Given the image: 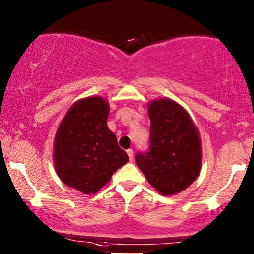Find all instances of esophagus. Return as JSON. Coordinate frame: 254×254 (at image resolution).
<instances>
[{"label":"esophagus","instance_id":"esophagus-1","mask_svg":"<svg viewBox=\"0 0 254 254\" xmlns=\"http://www.w3.org/2000/svg\"><path fill=\"white\" fill-rule=\"evenodd\" d=\"M127 155H129V158H130V161H134V150H132V148H129V150L127 151Z\"/></svg>","mask_w":254,"mask_h":254}]
</instances>
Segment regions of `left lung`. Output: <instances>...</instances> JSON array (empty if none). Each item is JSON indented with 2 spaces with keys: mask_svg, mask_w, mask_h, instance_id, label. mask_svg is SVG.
Returning <instances> with one entry per match:
<instances>
[{
  "mask_svg": "<svg viewBox=\"0 0 254 254\" xmlns=\"http://www.w3.org/2000/svg\"><path fill=\"white\" fill-rule=\"evenodd\" d=\"M150 147L136 153V165L162 195L188 188L201 170V141L190 115L172 99L148 103Z\"/></svg>",
  "mask_w": 254,
  "mask_h": 254,
  "instance_id": "8db88e82",
  "label": "left lung"
}]
</instances>
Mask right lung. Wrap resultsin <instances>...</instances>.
Listing matches in <instances>:
<instances>
[{"instance_id": "add662e5", "label": "right lung", "mask_w": 254, "mask_h": 254, "mask_svg": "<svg viewBox=\"0 0 254 254\" xmlns=\"http://www.w3.org/2000/svg\"><path fill=\"white\" fill-rule=\"evenodd\" d=\"M109 104L102 97L76 102L61 122L54 141L56 173L66 186L94 194L129 161L107 127Z\"/></svg>"}]
</instances>
